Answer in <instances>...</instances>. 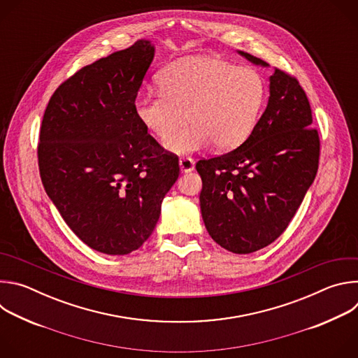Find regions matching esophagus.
Here are the masks:
<instances>
[{
	"mask_svg": "<svg viewBox=\"0 0 358 358\" xmlns=\"http://www.w3.org/2000/svg\"><path fill=\"white\" fill-rule=\"evenodd\" d=\"M194 167H195V163L192 162V159H189V157L180 159V170H181V173H189V171L194 170Z\"/></svg>",
	"mask_w": 358,
	"mask_h": 358,
	"instance_id": "obj_1",
	"label": "esophagus"
}]
</instances>
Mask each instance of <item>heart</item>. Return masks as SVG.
Here are the masks:
<instances>
[{"label": "heart", "mask_w": 358, "mask_h": 358, "mask_svg": "<svg viewBox=\"0 0 358 358\" xmlns=\"http://www.w3.org/2000/svg\"><path fill=\"white\" fill-rule=\"evenodd\" d=\"M265 96V80L255 69L213 57H191L164 71L160 92H140L134 113L159 138L168 137L188 118V127L164 141L176 155H192L213 144L232 150L252 133Z\"/></svg>", "instance_id": "b5f03b06"}]
</instances>
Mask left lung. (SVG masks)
Instances as JSON below:
<instances>
[{"instance_id":"8db88e82","label":"left lung","mask_w":358,"mask_h":358,"mask_svg":"<svg viewBox=\"0 0 358 358\" xmlns=\"http://www.w3.org/2000/svg\"><path fill=\"white\" fill-rule=\"evenodd\" d=\"M249 62L265 61L239 50ZM268 106L250 136L227 155L199 160V206L211 238L234 253L257 252L287 228L315 181L320 140L309 99L280 69L269 78Z\"/></svg>"}]
</instances>
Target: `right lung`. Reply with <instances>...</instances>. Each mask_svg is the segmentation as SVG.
I'll return each mask as SVG.
<instances>
[{"mask_svg": "<svg viewBox=\"0 0 358 358\" xmlns=\"http://www.w3.org/2000/svg\"><path fill=\"white\" fill-rule=\"evenodd\" d=\"M152 58L155 45L138 39L82 68L55 90L42 119L43 188L79 239L106 255H127L148 239L180 174L178 159L134 113Z\"/></svg>", "mask_w": 358, "mask_h": 358, "instance_id": "obj_1", "label": "right lung"}]
</instances>
